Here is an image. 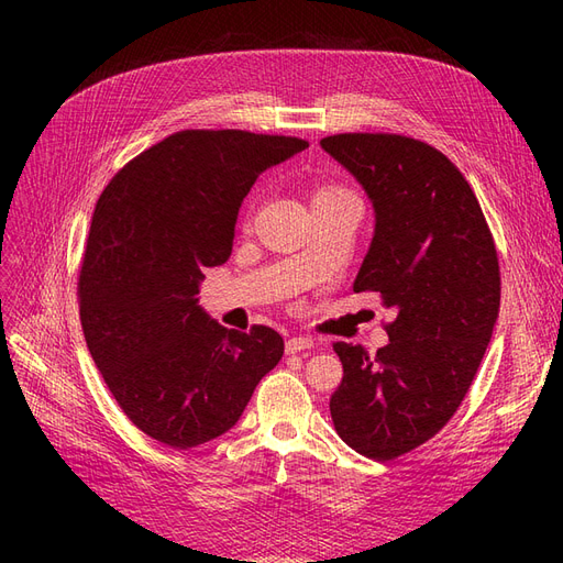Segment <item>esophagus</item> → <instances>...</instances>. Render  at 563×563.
<instances>
[{"label": "esophagus", "instance_id": "esophagus-1", "mask_svg": "<svg viewBox=\"0 0 563 563\" xmlns=\"http://www.w3.org/2000/svg\"><path fill=\"white\" fill-rule=\"evenodd\" d=\"M314 347V340L308 338V335H294L286 340V352L288 354H296V352H302V350H312Z\"/></svg>", "mask_w": 563, "mask_h": 563}]
</instances>
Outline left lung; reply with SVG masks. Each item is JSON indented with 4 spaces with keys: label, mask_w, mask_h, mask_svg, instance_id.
Wrapping results in <instances>:
<instances>
[{
    "label": "left lung",
    "mask_w": 563,
    "mask_h": 563,
    "mask_svg": "<svg viewBox=\"0 0 563 563\" xmlns=\"http://www.w3.org/2000/svg\"><path fill=\"white\" fill-rule=\"evenodd\" d=\"M319 145L376 216L352 288L378 291L397 314L376 354L333 343L343 383L331 418L350 449L391 460L432 439L465 399L498 321V253L470 183L432 145L389 133Z\"/></svg>",
    "instance_id": "obj_1"
}]
</instances>
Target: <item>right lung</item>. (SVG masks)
Returning a JSON list of instances; mask_svg holds the SVG:
<instances>
[{"label":"right lung","instance_id":"obj_1","mask_svg":"<svg viewBox=\"0 0 563 563\" xmlns=\"http://www.w3.org/2000/svg\"><path fill=\"white\" fill-rule=\"evenodd\" d=\"M308 143L249 131H180L141 152L100 195L79 272L87 347L135 428L195 449L242 418L284 340L220 327L199 305L203 267L232 253L242 201Z\"/></svg>","mask_w":563,"mask_h":563}]
</instances>
